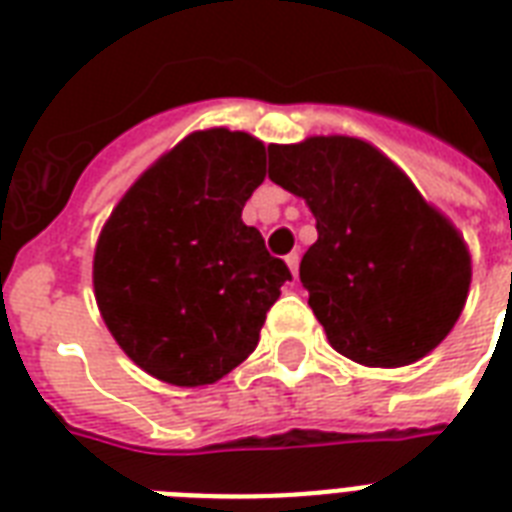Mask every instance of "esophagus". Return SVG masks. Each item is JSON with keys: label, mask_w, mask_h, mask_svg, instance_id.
I'll return each mask as SVG.
<instances>
[{"label": "esophagus", "mask_w": 512, "mask_h": 512, "mask_svg": "<svg viewBox=\"0 0 512 512\" xmlns=\"http://www.w3.org/2000/svg\"><path fill=\"white\" fill-rule=\"evenodd\" d=\"M287 265H289V271H292V276H297V268H300V255H297V252H289Z\"/></svg>", "instance_id": "esophagus-1"}]
</instances>
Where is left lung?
Listing matches in <instances>:
<instances>
[{
	"mask_svg": "<svg viewBox=\"0 0 512 512\" xmlns=\"http://www.w3.org/2000/svg\"><path fill=\"white\" fill-rule=\"evenodd\" d=\"M268 177L316 217L300 281L337 353L406 366L449 335L468 297L470 255L396 164L335 135L268 146Z\"/></svg>",
	"mask_w": 512,
	"mask_h": 512,
	"instance_id": "1",
	"label": "left lung"
}]
</instances>
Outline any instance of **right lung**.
I'll return each instance as SVG.
<instances>
[{"label": "right lung", "instance_id": "obj_1", "mask_svg": "<svg viewBox=\"0 0 512 512\" xmlns=\"http://www.w3.org/2000/svg\"><path fill=\"white\" fill-rule=\"evenodd\" d=\"M265 177L247 132H193L164 154L108 217L92 263L100 316L156 380L196 388L257 348L287 263L241 209Z\"/></svg>", "mask_w": 512, "mask_h": 512}]
</instances>
